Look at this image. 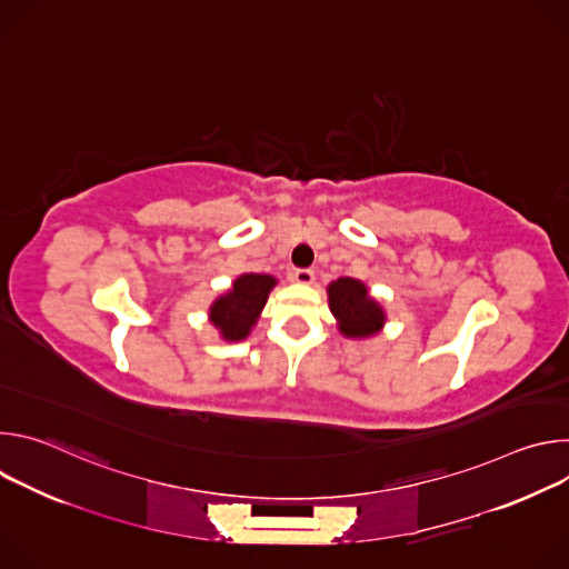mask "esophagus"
Wrapping results in <instances>:
<instances>
[{
    "mask_svg": "<svg viewBox=\"0 0 569 569\" xmlns=\"http://www.w3.org/2000/svg\"><path fill=\"white\" fill-rule=\"evenodd\" d=\"M292 279L301 286H310L315 281V272L312 270H295L292 272Z\"/></svg>",
    "mask_w": 569,
    "mask_h": 569,
    "instance_id": "obj_1",
    "label": "esophagus"
}]
</instances>
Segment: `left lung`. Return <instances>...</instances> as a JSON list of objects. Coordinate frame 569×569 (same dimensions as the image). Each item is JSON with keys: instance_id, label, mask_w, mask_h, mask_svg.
Masks as SVG:
<instances>
[{"instance_id": "obj_1", "label": "left lung", "mask_w": 569, "mask_h": 569, "mask_svg": "<svg viewBox=\"0 0 569 569\" xmlns=\"http://www.w3.org/2000/svg\"><path fill=\"white\" fill-rule=\"evenodd\" d=\"M329 308L338 321V331L349 340H369L376 338L387 321L382 303L369 295L365 281L353 277H340L331 281L329 288Z\"/></svg>"}]
</instances>
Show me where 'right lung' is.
<instances>
[{
  "label": "right lung",
  "instance_id": "1",
  "mask_svg": "<svg viewBox=\"0 0 569 569\" xmlns=\"http://www.w3.org/2000/svg\"><path fill=\"white\" fill-rule=\"evenodd\" d=\"M279 281L272 274L242 272L233 279L231 288L213 299L209 306V321L224 342H242L268 303L272 288Z\"/></svg>",
  "mask_w": 569,
  "mask_h": 569
}]
</instances>
